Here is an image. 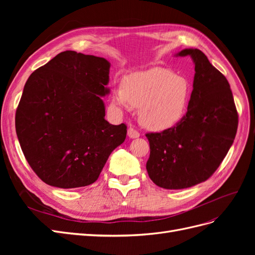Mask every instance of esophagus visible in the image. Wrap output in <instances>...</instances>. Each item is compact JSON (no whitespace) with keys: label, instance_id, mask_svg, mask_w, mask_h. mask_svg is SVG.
<instances>
[{"label":"esophagus","instance_id":"34e87169","mask_svg":"<svg viewBox=\"0 0 255 255\" xmlns=\"http://www.w3.org/2000/svg\"><path fill=\"white\" fill-rule=\"evenodd\" d=\"M128 136L129 138H132V139H134V138H138V137H139V133H138L137 130L134 129L133 128H129L128 129Z\"/></svg>","mask_w":255,"mask_h":255}]
</instances>
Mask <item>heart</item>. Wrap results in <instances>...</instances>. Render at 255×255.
<instances>
[{
  "mask_svg": "<svg viewBox=\"0 0 255 255\" xmlns=\"http://www.w3.org/2000/svg\"><path fill=\"white\" fill-rule=\"evenodd\" d=\"M189 99L187 79L159 67L128 75L125 85H117L113 92L116 107H138L140 125L155 132L176 126L187 111Z\"/></svg>",
  "mask_w": 255,
  "mask_h": 255,
  "instance_id": "1",
  "label": "heart"
}]
</instances>
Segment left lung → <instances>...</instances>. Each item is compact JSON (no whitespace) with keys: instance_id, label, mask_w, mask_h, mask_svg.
<instances>
[{"instance_id":"1","label":"left lung","mask_w":255,"mask_h":255,"mask_svg":"<svg viewBox=\"0 0 255 255\" xmlns=\"http://www.w3.org/2000/svg\"><path fill=\"white\" fill-rule=\"evenodd\" d=\"M174 56H190L195 76L186 116L174 128L149 133L146 171L157 186L184 189L206 181L233 144L238 115L226 76L198 49Z\"/></svg>"}]
</instances>
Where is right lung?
<instances>
[{"label": "right lung", "mask_w": 255, "mask_h": 255, "mask_svg": "<svg viewBox=\"0 0 255 255\" xmlns=\"http://www.w3.org/2000/svg\"><path fill=\"white\" fill-rule=\"evenodd\" d=\"M110 61L61 52L29 75L16 112L23 154L48 185L78 188L95 183L127 126L105 120Z\"/></svg>", "instance_id": "right-lung-1"}]
</instances>
